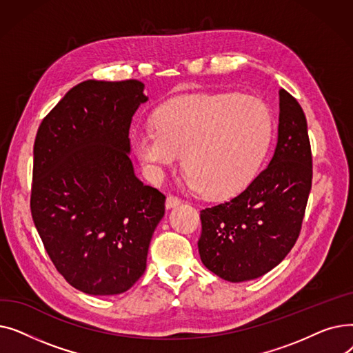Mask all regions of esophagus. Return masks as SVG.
<instances>
[{"label":"esophagus","instance_id":"34e87169","mask_svg":"<svg viewBox=\"0 0 353 353\" xmlns=\"http://www.w3.org/2000/svg\"><path fill=\"white\" fill-rule=\"evenodd\" d=\"M180 203H181V199H179L177 196L169 194V196H167V199H165V208L167 209H172V208L180 205Z\"/></svg>","mask_w":353,"mask_h":353}]
</instances>
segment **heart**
<instances>
[{
    "label": "heart",
    "instance_id": "1",
    "mask_svg": "<svg viewBox=\"0 0 353 353\" xmlns=\"http://www.w3.org/2000/svg\"><path fill=\"white\" fill-rule=\"evenodd\" d=\"M154 124L134 133L139 160L160 181L183 153L184 181L213 199L229 197L256 176L272 141L269 107L237 92L188 94L160 105Z\"/></svg>",
    "mask_w": 353,
    "mask_h": 353
}]
</instances>
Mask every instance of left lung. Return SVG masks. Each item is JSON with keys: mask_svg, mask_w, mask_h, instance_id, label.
<instances>
[{"mask_svg": "<svg viewBox=\"0 0 353 353\" xmlns=\"http://www.w3.org/2000/svg\"><path fill=\"white\" fill-rule=\"evenodd\" d=\"M279 127L266 169L229 201L200 212L203 265L229 282L263 276L299 237L312 189V152L301 104L279 91Z\"/></svg>", "mask_w": 353, "mask_h": 353, "instance_id": "obj_1", "label": "left lung"}]
</instances>
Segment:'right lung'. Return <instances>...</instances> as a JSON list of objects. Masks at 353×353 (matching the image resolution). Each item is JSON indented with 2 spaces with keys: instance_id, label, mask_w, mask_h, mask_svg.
Returning a JSON list of instances; mask_svg holds the SVG:
<instances>
[{
  "instance_id": "right-lung-1",
  "label": "right lung",
  "mask_w": 353,
  "mask_h": 353,
  "mask_svg": "<svg viewBox=\"0 0 353 353\" xmlns=\"http://www.w3.org/2000/svg\"><path fill=\"white\" fill-rule=\"evenodd\" d=\"M143 90L137 80L83 81L35 136L34 225L55 269L88 294H119L140 279L164 216L165 196L136 177L127 154Z\"/></svg>"
}]
</instances>
